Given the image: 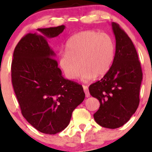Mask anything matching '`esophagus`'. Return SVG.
<instances>
[{
  "label": "esophagus",
  "instance_id": "34e87169",
  "mask_svg": "<svg viewBox=\"0 0 152 152\" xmlns=\"http://www.w3.org/2000/svg\"><path fill=\"white\" fill-rule=\"evenodd\" d=\"M83 91H84L85 95H86V97H89L90 94H89V91H88V86H83Z\"/></svg>",
  "mask_w": 152,
  "mask_h": 152
}]
</instances>
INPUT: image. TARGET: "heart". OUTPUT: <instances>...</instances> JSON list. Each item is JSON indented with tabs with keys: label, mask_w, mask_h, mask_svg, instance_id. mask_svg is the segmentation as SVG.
<instances>
[{
	"label": "heart",
	"mask_w": 152,
	"mask_h": 152,
	"mask_svg": "<svg viewBox=\"0 0 152 152\" xmlns=\"http://www.w3.org/2000/svg\"><path fill=\"white\" fill-rule=\"evenodd\" d=\"M66 52L59 54V66L69 79L79 76L88 81L107 74L115 54L114 41L108 34L85 31L74 34L66 44Z\"/></svg>",
	"instance_id": "heart-1"
}]
</instances>
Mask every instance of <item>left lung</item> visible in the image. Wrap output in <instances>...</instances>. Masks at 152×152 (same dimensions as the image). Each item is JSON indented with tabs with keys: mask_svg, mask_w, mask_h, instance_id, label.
Instances as JSON below:
<instances>
[{
	"mask_svg": "<svg viewBox=\"0 0 152 152\" xmlns=\"http://www.w3.org/2000/svg\"><path fill=\"white\" fill-rule=\"evenodd\" d=\"M111 26L116 38L113 64L107 74L88 89L100 102L94 114L96 122L105 128L116 129L125 124L139 106L142 71L131 38L116 23Z\"/></svg>",
	"mask_w": 152,
	"mask_h": 152,
	"instance_id": "obj_1",
	"label": "left lung"
}]
</instances>
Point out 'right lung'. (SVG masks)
I'll return each instance as SVG.
<instances>
[{
    "label": "right lung",
    "mask_w": 152,
    "mask_h": 152,
    "mask_svg": "<svg viewBox=\"0 0 152 152\" xmlns=\"http://www.w3.org/2000/svg\"><path fill=\"white\" fill-rule=\"evenodd\" d=\"M65 26L38 28L15 46L11 78L22 115L43 134H56L67 127L73 111L85 98L83 87L63 77L46 38H54Z\"/></svg>",
    "instance_id": "add662e5"
}]
</instances>
